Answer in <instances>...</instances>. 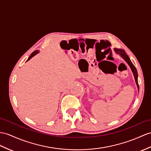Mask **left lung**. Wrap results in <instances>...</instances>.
<instances>
[{
	"label": "left lung",
	"mask_w": 151,
	"mask_h": 151,
	"mask_svg": "<svg viewBox=\"0 0 151 151\" xmlns=\"http://www.w3.org/2000/svg\"><path fill=\"white\" fill-rule=\"evenodd\" d=\"M114 50H115V52L116 54H119L120 56L122 57L125 61H126V63L130 67L132 72H133L134 78V80H135V82H136V84H137V86L138 90V91H139V85H138V72H137V68H136V67H134V65L132 63V62H131V61L130 60V58H129V56L126 54V53L125 52V50H123V49H114Z\"/></svg>",
	"instance_id": "obj_1"
}]
</instances>
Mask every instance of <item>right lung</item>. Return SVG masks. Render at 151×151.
<instances>
[{"instance_id":"1","label":"right lung","mask_w":151,"mask_h":151,"mask_svg":"<svg viewBox=\"0 0 151 151\" xmlns=\"http://www.w3.org/2000/svg\"><path fill=\"white\" fill-rule=\"evenodd\" d=\"M38 52H39V51L38 50H35V51H34V52H33L31 55H30V56H29V58H28V60H27V61H29V60H31V59L33 57V56H35V55L36 54H38Z\"/></svg>"}]
</instances>
